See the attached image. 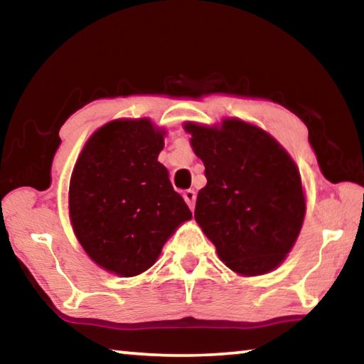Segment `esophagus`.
Wrapping results in <instances>:
<instances>
[{"mask_svg": "<svg viewBox=\"0 0 364 364\" xmlns=\"http://www.w3.org/2000/svg\"><path fill=\"white\" fill-rule=\"evenodd\" d=\"M183 197L184 200H186V204L189 205L191 210H194V205H196V191L193 189H186L183 193Z\"/></svg>", "mask_w": 364, "mask_h": 364, "instance_id": "obj_1", "label": "esophagus"}]
</instances>
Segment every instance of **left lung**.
I'll list each match as a JSON object with an SVG mask.
<instances>
[{
  "mask_svg": "<svg viewBox=\"0 0 364 364\" xmlns=\"http://www.w3.org/2000/svg\"><path fill=\"white\" fill-rule=\"evenodd\" d=\"M205 165L194 218L226 267L263 274L284 260L305 217L297 165L260 128L228 119L221 128L186 123Z\"/></svg>",
  "mask_w": 364,
  "mask_h": 364,
  "instance_id": "1",
  "label": "left lung"
}]
</instances>
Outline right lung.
Returning <instances> with one entry per match:
<instances>
[{"label":"right lung","mask_w":364,"mask_h":364,"mask_svg":"<svg viewBox=\"0 0 364 364\" xmlns=\"http://www.w3.org/2000/svg\"><path fill=\"white\" fill-rule=\"evenodd\" d=\"M164 132L151 120H115L85 144L69 188L70 221L86 254L123 278L156 263L193 213L159 162Z\"/></svg>","instance_id":"obj_1"}]
</instances>
